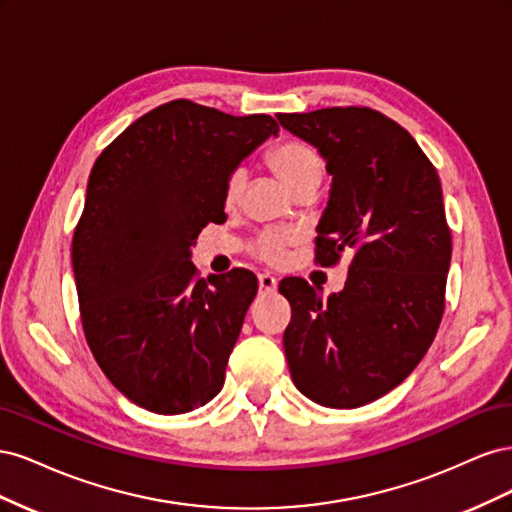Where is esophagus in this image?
<instances>
[{"instance_id": "34e87169", "label": "esophagus", "mask_w": 512, "mask_h": 512, "mask_svg": "<svg viewBox=\"0 0 512 512\" xmlns=\"http://www.w3.org/2000/svg\"><path fill=\"white\" fill-rule=\"evenodd\" d=\"M258 286H260L262 292H275L277 280H275L273 275H269V273H260L258 275Z\"/></svg>"}]
</instances>
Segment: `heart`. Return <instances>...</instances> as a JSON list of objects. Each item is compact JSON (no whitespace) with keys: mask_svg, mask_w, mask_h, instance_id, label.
Masks as SVG:
<instances>
[{"mask_svg":"<svg viewBox=\"0 0 512 512\" xmlns=\"http://www.w3.org/2000/svg\"><path fill=\"white\" fill-rule=\"evenodd\" d=\"M267 160L280 179L294 192L305 183H318L322 177V160L314 147L299 141V138H286L277 143L269 153ZM247 183V173L243 168H235L226 177L224 183V200L228 205L237 203ZM297 239L292 230H265L260 232L252 252L256 258L269 262V265H280L286 256V247Z\"/></svg>","mask_w":512,"mask_h":512,"instance_id":"b5f03b06","label":"heart"}]
</instances>
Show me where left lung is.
Wrapping results in <instances>:
<instances>
[{
  "label": "left lung",
  "mask_w": 512,
  "mask_h": 512,
  "mask_svg": "<svg viewBox=\"0 0 512 512\" xmlns=\"http://www.w3.org/2000/svg\"><path fill=\"white\" fill-rule=\"evenodd\" d=\"M333 177L316 262L350 254L342 292L322 299L282 280L292 307L284 352L297 389L320 406L359 408L404 382L444 314L451 228L436 168L408 130L367 106L280 113Z\"/></svg>",
  "instance_id": "8db88e82"
}]
</instances>
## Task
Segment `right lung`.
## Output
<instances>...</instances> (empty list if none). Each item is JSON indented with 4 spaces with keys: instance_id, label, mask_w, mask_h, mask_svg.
Returning <instances> with one entry per match:
<instances>
[{
    "instance_id": "obj_1",
    "label": "right lung",
    "mask_w": 512,
    "mask_h": 512,
    "mask_svg": "<svg viewBox=\"0 0 512 512\" xmlns=\"http://www.w3.org/2000/svg\"><path fill=\"white\" fill-rule=\"evenodd\" d=\"M280 132L269 115L173 100L138 117L91 168L72 239L81 322L104 376L136 406L183 414L222 391L258 282L198 277L190 250L226 220L224 183Z\"/></svg>"
}]
</instances>
